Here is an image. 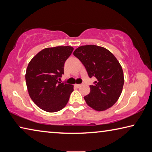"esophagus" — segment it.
<instances>
[{"label":"esophagus","mask_w":152,"mask_h":152,"mask_svg":"<svg viewBox=\"0 0 152 152\" xmlns=\"http://www.w3.org/2000/svg\"><path fill=\"white\" fill-rule=\"evenodd\" d=\"M82 85V84H75V86L76 87V88H79V87H80Z\"/></svg>","instance_id":"obj_1"}]
</instances>
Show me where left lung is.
<instances>
[{
    "label": "left lung",
    "instance_id": "obj_1",
    "mask_svg": "<svg viewBox=\"0 0 152 152\" xmlns=\"http://www.w3.org/2000/svg\"><path fill=\"white\" fill-rule=\"evenodd\" d=\"M73 54L85 67L90 78H96L90 86V93L84 97L87 104L98 111L111 107L124 84L123 69L117 58L107 49L95 45L80 46Z\"/></svg>",
    "mask_w": 152,
    "mask_h": 152
}]
</instances>
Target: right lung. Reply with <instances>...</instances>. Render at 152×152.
Here are the masks:
<instances>
[{"label": "right lung", "instance_id": "obj_1", "mask_svg": "<svg viewBox=\"0 0 152 152\" xmlns=\"http://www.w3.org/2000/svg\"><path fill=\"white\" fill-rule=\"evenodd\" d=\"M74 48L58 46L43 49L28 64L25 80L29 94L37 106L49 113L62 109L74 88L72 84L59 82L64 63Z\"/></svg>", "mask_w": 152, "mask_h": 152}]
</instances>
